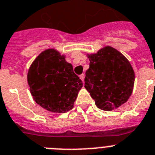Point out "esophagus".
<instances>
[{"label":"esophagus","instance_id":"34e87169","mask_svg":"<svg viewBox=\"0 0 155 155\" xmlns=\"http://www.w3.org/2000/svg\"><path fill=\"white\" fill-rule=\"evenodd\" d=\"M79 78H80V79H81L82 81L84 82V79H85V75H84V74H81V75L79 76Z\"/></svg>","mask_w":155,"mask_h":155}]
</instances>
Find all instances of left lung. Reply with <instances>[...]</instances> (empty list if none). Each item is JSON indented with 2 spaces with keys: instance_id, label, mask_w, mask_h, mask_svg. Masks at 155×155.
Returning a JSON list of instances; mask_svg holds the SVG:
<instances>
[{
  "instance_id": "1",
  "label": "left lung",
  "mask_w": 155,
  "mask_h": 155,
  "mask_svg": "<svg viewBox=\"0 0 155 155\" xmlns=\"http://www.w3.org/2000/svg\"><path fill=\"white\" fill-rule=\"evenodd\" d=\"M90 68L86 72L85 88L104 111H112L126 103L134 90L135 73L127 58L115 48L106 46L95 54H87Z\"/></svg>"
}]
</instances>
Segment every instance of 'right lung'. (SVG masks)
<instances>
[{
    "mask_svg": "<svg viewBox=\"0 0 155 155\" xmlns=\"http://www.w3.org/2000/svg\"><path fill=\"white\" fill-rule=\"evenodd\" d=\"M27 81L36 103L54 113L72 109L83 87L72 64L55 49L45 50L36 58L28 71Z\"/></svg>",
    "mask_w": 155,
    "mask_h": 155,
    "instance_id": "obj_1",
    "label": "right lung"
}]
</instances>
